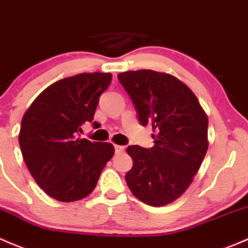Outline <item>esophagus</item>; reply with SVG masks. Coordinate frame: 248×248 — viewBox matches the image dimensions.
<instances>
[{"label":"esophagus","instance_id":"1","mask_svg":"<svg viewBox=\"0 0 248 248\" xmlns=\"http://www.w3.org/2000/svg\"><path fill=\"white\" fill-rule=\"evenodd\" d=\"M114 150H116V154H121V153L124 152L123 145H114Z\"/></svg>","mask_w":248,"mask_h":248}]
</instances>
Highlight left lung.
<instances>
[{"instance_id": "left-lung-1", "label": "left lung", "mask_w": 248, "mask_h": 248, "mask_svg": "<svg viewBox=\"0 0 248 248\" xmlns=\"http://www.w3.org/2000/svg\"><path fill=\"white\" fill-rule=\"evenodd\" d=\"M118 80L140 124L152 123L154 147L129 145L134 166L125 174L132 195L152 206L179 198L208 150V117L193 92L174 76L154 70L125 71Z\"/></svg>"}]
</instances>
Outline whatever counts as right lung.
<instances>
[{
    "label": "right lung",
    "instance_id": "right-lung-1",
    "mask_svg": "<svg viewBox=\"0 0 248 248\" xmlns=\"http://www.w3.org/2000/svg\"><path fill=\"white\" fill-rule=\"evenodd\" d=\"M111 80L109 73L62 78L43 91L22 117L19 143L25 163L35 183L55 200L87 197L113 156L111 143L78 139L81 126L93 122Z\"/></svg>",
    "mask_w": 248,
    "mask_h": 248
}]
</instances>
